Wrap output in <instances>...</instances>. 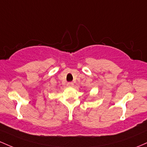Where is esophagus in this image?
<instances>
[{
  "mask_svg": "<svg viewBox=\"0 0 147 147\" xmlns=\"http://www.w3.org/2000/svg\"><path fill=\"white\" fill-rule=\"evenodd\" d=\"M67 86H69V87H72V86H74L73 82H67Z\"/></svg>",
  "mask_w": 147,
  "mask_h": 147,
  "instance_id": "34e87169",
  "label": "esophagus"
}]
</instances>
